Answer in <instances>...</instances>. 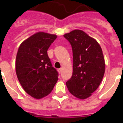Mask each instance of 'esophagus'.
<instances>
[{"label":"esophagus","mask_w":123,"mask_h":123,"mask_svg":"<svg viewBox=\"0 0 123 123\" xmlns=\"http://www.w3.org/2000/svg\"><path fill=\"white\" fill-rule=\"evenodd\" d=\"M58 73H62V69H61V68L58 69Z\"/></svg>","instance_id":"obj_1"}]
</instances>
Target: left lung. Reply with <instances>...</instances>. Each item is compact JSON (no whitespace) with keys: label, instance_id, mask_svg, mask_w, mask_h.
Returning a JSON list of instances; mask_svg holds the SVG:
<instances>
[{"label":"left lung","instance_id":"obj_1","mask_svg":"<svg viewBox=\"0 0 123 123\" xmlns=\"http://www.w3.org/2000/svg\"><path fill=\"white\" fill-rule=\"evenodd\" d=\"M63 36L71 44L73 57V75L67 86L74 96L85 99L98 88L104 77L102 50L96 40L81 30H73Z\"/></svg>","mask_w":123,"mask_h":123}]
</instances>
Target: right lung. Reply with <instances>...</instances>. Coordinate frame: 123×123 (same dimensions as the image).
<instances>
[{"mask_svg": "<svg viewBox=\"0 0 123 123\" xmlns=\"http://www.w3.org/2000/svg\"><path fill=\"white\" fill-rule=\"evenodd\" d=\"M56 36L39 32L22 42L17 52L15 68L17 78L25 92L42 98L52 92L58 73L47 55Z\"/></svg>", "mask_w": 123, "mask_h": 123, "instance_id": "1", "label": "right lung"}]
</instances>
